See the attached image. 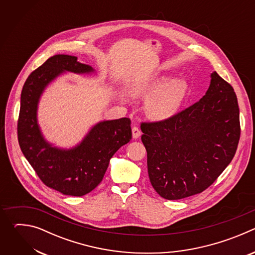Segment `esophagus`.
I'll return each mask as SVG.
<instances>
[{
  "label": "esophagus",
  "mask_w": 255,
  "mask_h": 255,
  "mask_svg": "<svg viewBox=\"0 0 255 255\" xmlns=\"http://www.w3.org/2000/svg\"><path fill=\"white\" fill-rule=\"evenodd\" d=\"M140 135H141V131L139 130V128L137 126H133L132 127V137L134 139H137Z\"/></svg>",
  "instance_id": "1"
}]
</instances>
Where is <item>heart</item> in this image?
<instances>
[{"mask_svg": "<svg viewBox=\"0 0 255 255\" xmlns=\"http://www.w3.org/2000/svg\"><path fill=\"white\" fill-rule=\"evenodd\" d=\"M166 76H148L130 86L129 93L133 98L145 100V110L155 120H165L173 116L188 93V84L183 79L167 80Z\"/></svg>", "mask_w": 255, "mask_h": 255, "instance_id": "obj_1", "label": "heart"}]
</instances>
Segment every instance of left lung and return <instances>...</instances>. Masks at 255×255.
I'll return each instance as SVG.
<instances>
[{"label": "left lung", "mask_w": 255, "mask_h": 255, "mask_svg": "<svg viewBox=\"0 0 255 255\" xmlns=\"http://www.w3.org/2000/svg\"><path fill=\"white\" fill-rule=\"evenodd\" d=\"M141 131L157 194L166 200L200 194L235 155L240 138L237 97L214 71L199 102L164 121L142 123Z\"/></svg>", "instance_id": "obj_1"}]
</instances>
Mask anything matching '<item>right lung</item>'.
Wrapping results in <instances>:
<instances>
[{
    "label": "right lung",
    "instance_id": "1",
    "mask_svg": "<svg viewBox=\"0 0 255 255\" xmlns=\"http://www.w3.org/2000/svg\"><path fill=\"white\" fill-rule=\"evenodd\" d=\"M65 72L93 75L96 70L78 61V57L65 54L54 55L35 69L21 93L18 140L24 156L48 188L62 195L82 197L101 183L112 156L130 141L131 121H100L70 148L47 141L38 124V105L46 88Z\"/></svg>",
    "mask_w": 255,
    "mask_h": 255
}]
</instances>
